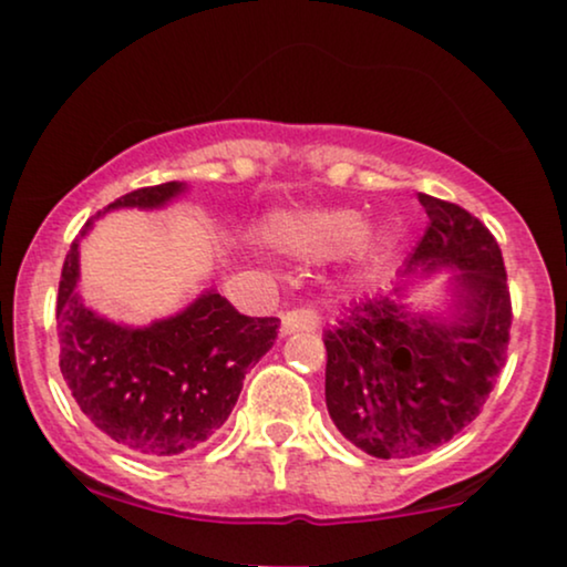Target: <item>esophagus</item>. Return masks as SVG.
Returning a JSON list of instances; mask_svg holds the SVG:
<instances>
[{
    "label": "esophagus",
    "mask_w": 567,
    "mask_h": 567,
    "mask_svg": "<svg viewBox=\"0 0 567 567\" xmlns=\"http://www.w3.org/2000/svg\"><path fill=\"white\" fill-rule=\"evenodd\" d=\"M317 328H320V317L309 309H292L282 315V333L285 336L298 333V330H303V333H315Z\"/></svg>",
    "instance_id": "obj_1"
}]
</instances>
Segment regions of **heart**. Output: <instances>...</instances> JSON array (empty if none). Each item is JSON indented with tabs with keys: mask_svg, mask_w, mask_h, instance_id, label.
Instances as JSON below:
<instances>
[{
	"mask_svg": "<svg viewBox=\"0 0 567 567\" xmlns=\"http://www.w3.org/2000/svg\"><path fill=\"white\" fill-rule=\"evenodd\" d=\"M368 220L354 210L275 213L266 239L298 261H336L368 239Z\"/></svg>",
	"mask_w": 567,
	"mask_h": 567,
	"instance_id": "obj_1",
	"label": "heart"
}]
</instances>
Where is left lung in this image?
Here are the masks:
<instances>
[{
	"label": "left lung",
	"mask_w": 567,
	"mask_h": 567,
	"mask_svg": "<svg viewBox=\"0 0 567 567\" xmlns=\"http://www.w3.org/2000/svg\"><path fill=\"white\" fill-rule=\"evenodd\" d=\"M429 226L392 288L324 330V402L338 432L375 458H413L472 424L506 360L512 303L493 234L464 207L419 194ZM451 270L437 307L409 303Z\"/></svg>",
	"instance_id": "1"
}]
</instances>
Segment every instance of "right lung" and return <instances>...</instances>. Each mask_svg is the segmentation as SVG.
<instances>
[{
  "instance_id": "add662e5",
  "label": "right lung",
  "mask_w": 567,
  "mask_h": 567,
  "mask_svg": "<svg viewBox=\"0 0 567 567\" xmlns=\"http://www.w3.org/2000/svg\"><path fill=\"white\" fill-rule=\"evenodd\" d=\"M186 184L146 186L103 207L71 243L58 288L61 373L71 396L122 451L173 458L197 451L229 419L245 373L275 347L277 317H245L213 288L148 324L97 315L80 288V245L112 210H162Z\"/></svg>"
}]
</instances>
